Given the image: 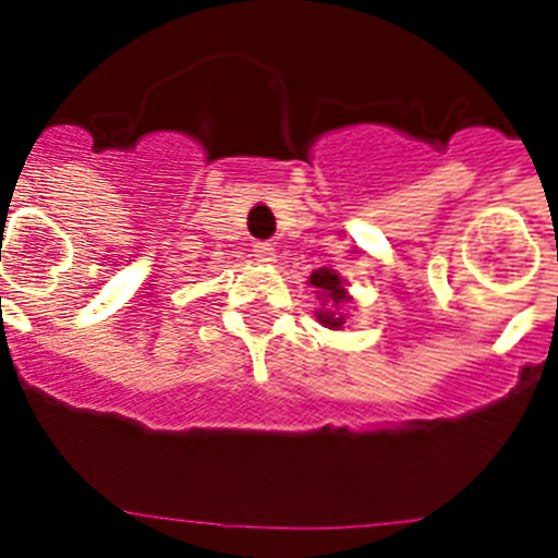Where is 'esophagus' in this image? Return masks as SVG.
Listing matches in <instances>:
<instances>
[{
    "instance_id": "1",
    "label": "esophagus",
    "mask_w": 558,
    "mask_h": 558,
    "mask_svg": "<svg viewBox=\"0 0 558 558\" xmlns=\"http://www.w3.org/2000/svg\"><path fill=\"white\" fill-rule=\"evenodd\" d=\"M254 259L263 265H270L276 259V248L270 243H256L254 245Z\"/></svg>"
}]
</instances>
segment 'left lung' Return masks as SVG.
<instances>
[{"instance_id":"8db88e82","label":"left lung","mask_w":558,"mask_h":558,"mask_svg":"<svg viewBox=\"0 0 558 558\" xmlns=\"http://www.w3.org/2000/svg\"><path fill=\"white\" fill-rule=\"evenodd\" d=\"M310 288H315L322 307H315V318L327 329H343L347 324V313L343 304L352 302V295L347 290V279L335 274L332 268H318L310 274Z\"/></svg>"}]
</instances>
